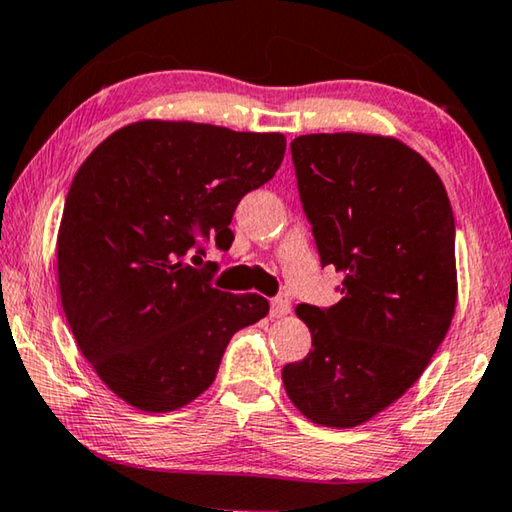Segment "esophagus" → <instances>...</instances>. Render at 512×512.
Returning <instances> with one entry per match:
<instances>
[{
  "label": "esophagus",
  "instance_id": "1",
  "mask_svg": "<svg viewBox=\"0 0 512 512\" xmlns=\"http://www.w3.org/2000/svg\"><path fill=\"white\" fill-rule=\"evenodd\" d=\"M291 314V300L287 296H277L271 300V316L273 318H284Z\"/></svg>",
  "mask_w": 512,
  "mask_h": 512
}]
</instances>
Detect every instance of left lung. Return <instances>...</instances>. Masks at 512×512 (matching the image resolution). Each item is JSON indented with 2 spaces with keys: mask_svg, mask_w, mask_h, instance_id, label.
I'll return each instance as SVG.
<instances>
[{
  "mask_svg": "<svg viewBox=\"0 0 512 512\" xmlns=\"http://www.w3.org/2000/svg\"><path fill=\"white\" fill-rule=\"evenodd\" d=\"M291 155L320 264L343 275V298L296 307L314 350L282 381L305 418L350 429L409 391L452 325L454 214L438 173L395 137L300 135Z\"/></svg>",
  "mask_w": 512,
  "mask_h": 512,
  "instance_id": "obj_1",
  "label": "left lung"
}]
</instances>
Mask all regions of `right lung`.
I'll return each mask as SVG.
<instances>
[{"label": "right lung", "instance_id": "right-lung-1", "mask_svg": "<svg viewBox=\"0 0 512 512\" xmlns=\"http://www.w3.org/2000/svg\"><path fill=\"white\" fill-rule=\"evenodd\" d=\"M284 149L282 133L144 119L76 171L58 230L60 302L83 357L126 404L194 402L232 334L268 314L257 293L214 289L192 266L203 248L191 250L210 237L230 248L235 207L275 176Z\"/></svg>", "mask_w": 512, "mask_h": 512}]
</instances>
